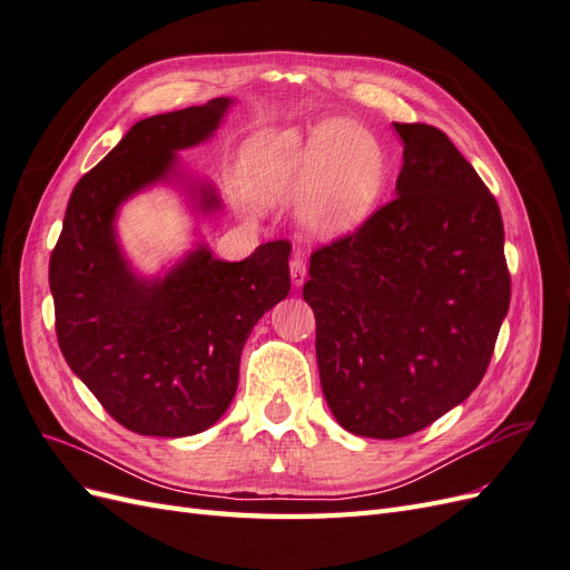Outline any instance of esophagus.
<instances>
[{"instance_id": "obj_1", "label": "esophagus", "mask_w": 570, "mask_h": 570, "mask_svg": "<svg viewBox=\"0 0 570 570\" xmlns=\"http://www.w3.org/2000/svg\"><path fill=\"white\" fill-rule=\"evenodd\" d=\"M289 278H292V283H295V287L304 285V281H306V262H304L302 254H295V256L289 258Z\"/></svg>"}]
</instances>
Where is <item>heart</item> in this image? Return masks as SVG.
<instances>
[{
  "label": "heart",
  "instance_id": "obj_1",
  "mask_svg": "<svg viewBox=\"0 0 570 570\" xmlns=\"http://www.w3.org/2000/svg\"><path fill=\"white\" fill-rule=\"evenodd\" d=\"M243 166L258 199L299 195L302 220L316 235H342L364 223L387 178L381 142L347 120H327L308 135L258 132L243 149Z\"/></svg>",
  "mask_w": 570,
  "mask_h": 570
}]
</instances>
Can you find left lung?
Here are the masks:
<instances>
[{"label":"left lung","mask_w":570,"mask_h":570,"mask_svg":"<svg viewBox=\"0 0 570 570\" xmlns=\"http://www.w3.org/2000/svg\"><path fill=\"white\" fill-rule=\"evenodd\" d=\"M396 197L312 254L321 387L337 423L396 440L435 423L485 375L511 278L497 199L442 130L394 124Z\"/></svg>","instance_id":"8db88e82"}]
</instances>
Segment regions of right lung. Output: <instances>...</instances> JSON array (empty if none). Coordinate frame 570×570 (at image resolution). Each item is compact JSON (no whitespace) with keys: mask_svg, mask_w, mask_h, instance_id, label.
<instances>
[{"mask_svg":"<svg viewBox=\"0 0 570 570\" xmlns=\"http://www.w3.org/2000/svg\"><path fill=\"white\" fill-rule=\"evenodd\" d=\"M230 107L149 116L73 187L49 258L57 340L66 364L109 416L137 435L187 438L230 406L239 354L256 321L289 292V243L220 262L204 245L164 278H140L116 239L118 206L178 176V149L209 140ZM197 206L220 209L212 185H193Z\"/></svg>","mask_w":570,"mask_h":570,"instance_id":"add662e5","label":"right lung"}]
</instances>
